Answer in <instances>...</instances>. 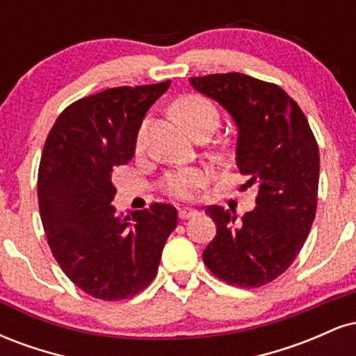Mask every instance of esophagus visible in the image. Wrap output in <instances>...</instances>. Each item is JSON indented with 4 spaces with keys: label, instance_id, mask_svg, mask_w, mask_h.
<instances>
[{
    "label": "esophagus",
    "instance_id": "34e87169",
    "mask_svg": "<svg viewBox=\"0 0 356 356\" xmlns=\"http://www.w3.org/2000/svg\"><path fill=\"white\" fill-rule=\"evenodd\" d=\"M194 216H197V211L191 209V207H182V209H179V218L181 219H191L194 218Z\"/></svg>",
    "mask_w": 356,
    "mask_h": 356
}]
</instances>
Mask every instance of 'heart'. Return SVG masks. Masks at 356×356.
Masks as SVG:
<instances>
[{"label": "heart", "mask_w": 356, "mask_h": 356, "mask_svg": "<svg viewBox=\"0 0 356 356\" xmlns=\"http://www.w3.org/2000/svg\"><path fill=\"white\" fill-rule=\"evenodd\" d=\"M177 113L182 118L184 124L189 127L191 132L201 127L218 125V110L209 100L202 99V97H186L177 104ZM145 145V127L138 132L137 137V149H144ZM207 181L206 172L199 169H181L175 170L167 177L165 191L169 192L172 197L182 199V201H189L197 194L199 189H202L204 184Z\"/></svg>", "instance_id": "1"}]
</instances>
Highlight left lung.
Wrapping results in <instances>:
<instances>
[{
    "label": "left lung",
    "mask_w": 356,
    "mask_h": 356,
    "mask_svg": "<svg viewBox=\"0 0 356 356\" xmlns=\"http://www.w3.org/2000/svg\"><path fill=\"white\" fill-rule=\"evenodd\" d=\"M191 85L229 113L238 130L236 164L259 194L238 220L211 206L216 238L206 266L226 283L257 288L289 268L316 214L320 154L305 113L283 88L244 73L192 76Z\"/></svg>",
    "instance_id": "1"
}]
</instances>
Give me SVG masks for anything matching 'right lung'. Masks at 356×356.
Returning <instances> with one entry per match:
<instances>
[{
	"label": "right lung",
	"instance_id": "right-lung-1",
	"mask_svg": "<svg viewBox=\"0 0 356 356\" xmlns=\"http://www.w3.org/2000/svg\"><path fill=\"white\" fill-rule=\"evenodd\" d=\"M169 87L167 80L81 99L61 112L44 142L38 170L44 234L65 275L99 300H124L149 286L177 226L169 204L117 214L110 181L113 167L134 157L147 110Z\"/></svg>",
	"mask_w": 356,
	"mask_h": 356
}]
</instances>
